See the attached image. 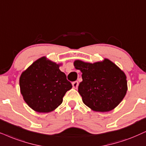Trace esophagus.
<instances>
[{
	"mask_svg": "<svg viewBox=\"0 0 146 146\" xmlns=\"http://www.w3.org/2000/svg\"><path fill=\"white\" fill-rule=\"evenodd\" d=\"M72 86H73V88H75V89H76V88H77V87H78V86H79V82H73L72 83Z\"/></svg>",
	"mask_w": 146,
	"mask_h": 146,
	"instance_id": "1",
	"label": "esophagus"
}]
</instances>
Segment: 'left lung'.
<instances>
[{"label":"left lung","mask_w":146,"mask_h":146,"mask_svg":"<svg viewBox=\"0 0 146 146\" xmlns=\"http://www.w3.org/2000/svg\"><path fill=\"white\" fill-rule=\"evenodd\" d=\"M74 67L82 73L78 92L83 102L96 112H108L115 108L127 91L125 73L108 58L91 63L75 60Z\"/></svg>","instance_id":"obj_1"}]
</instances>
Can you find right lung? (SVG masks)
Here are the masks:
<instances>
[{
  "mask_svg": "<svg viewBox=\"0 0 146 146\" xmlns=\"http://www.w3.org/2000/svg\"><path fill=\"white\" fill-rule=\"evenodd\" d=\"M60 65L42 56L22 72L20 92L24 101L34 111L48 113L54 110L72 88L66 75L59 69Z\"/></svg>",
  "mask_w": 146,
  "mask_h": 146,
  "instance_id": "obj_1",
  "label": "right lung"
}]
</instances>
